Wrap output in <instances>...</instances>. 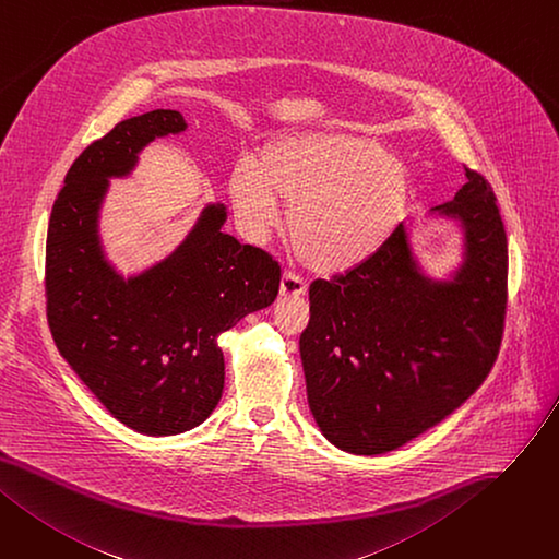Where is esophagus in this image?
<instances>
[{
  "mask_svg": "<svg viewBox=\"0 0 559 559\" xmlns=\"http://www.w3.org/2000/svg\"><path fill=\"white\" fill-rule=\"evenodd\" d=\"M306 294V283L301 276H296L294 272H283L281 278V296L285 299H299V296Z\"/></svg>",
  "mask_w": 559,
  "mask_h": 559,
  "instance_id": "esophagus-1",
  "label": "esophagus"
}]
</instances>
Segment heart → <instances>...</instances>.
I'll list each match as a JSON object with an SVG mask.
<instances>
[{
  "mask_svg": "<svg viewBox=\"0 0 559 559\" xmlns=\"http://www.w3.org/2000/svg\"><path fill=\"white\" fill-rule=\"evenodd\" d=\"M412 181L400 159L366 136L294 132L240 159L229 177L238 227L263 240L289 206L287 234L301 263L321 274L348 272L376 255L402 222Z\"/></svg>",
  "mask_w": 559,
  "mask_h": 559,
  "instance_id": "b5f03b06",
  "label": "heart"
}]
</instances>
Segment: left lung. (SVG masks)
Returning <instances> with one entry per match:
<instances>
[{"label":"left lung","instance_id":"1","mask_svg":"<svg viewBox=\"0 0 559 559\" xmlns=\"http://www.w3.org/2000/svg\"><path fill=\"white\" fill-rule=\"evenodd\" d=\"M431 209L463 236L450 278L425 274L397 225L366 263L310 285L299 350L321 433L357 456L386 454L448 418L499 355L508 242L492 186L474 170Z\"/></svg>","mask_w":559,"mask_h":559}]
</instances>
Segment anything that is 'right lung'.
I'll return each mask as SVG.
<instances>
[{
  "instance_id": "right-lung-1",
  "label": "right lung",
  "mask_w": 559,
  "mask_h": 559,
  "mask_svg": "<svg viewBox=\"0 0 559 559\" xmlns=\"http://www.w3.org/2000/svg\"><path fill=\"white\" fill-rule=\"evenodd\" d=\"M177 109L115 126L71 164L47 234V319L53 342L85 386L126 427L175 436L202 425L225 389L222 332L274 304L281 267L263 249L222 231L225 204H206L159 263L123 276L98 234L109 179L139 153L183 132Z\"/></svg>"
}]
</instances>
